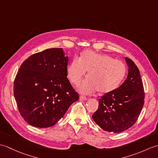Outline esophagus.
<instances>
[{
	"instance_id": "esophagus-1",
	"label": "esophagus",
	"mask_w": 158,
	"mask_h": 158,
	"mask_svg": "<svg viewBox=\"0 0 158 158\" xmlns=\"http://www.w3.org/2000/svg\"><path fill=\"white\" fill-rule=\"evenodd\" d=\"M79 98H80V100H86L87 99H88V98H87L85 96H83V95L80 96Z\"/></svg>"
}]
</instances>
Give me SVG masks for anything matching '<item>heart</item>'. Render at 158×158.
I'll return each instance as SVG.
<instances>
[{"label":"heart","mask_w":158,"mask_h":158,"mask_svg":"<svg viewBox=\"0 0 158 158\" xmlns=\"http://www.w3.org/2000/svg\"><path fill=\"white\" fill-rule=\"evenodd\" d=\"M87 71L88 77L79 86V91L85 94L96 91L107 94L118 88L126 76V68L111 56L88 50L82 53L80 58L74 57L66 68L67 76L76 85Z\"/></svg>","instance_id":"heart-1"}]
</instances>
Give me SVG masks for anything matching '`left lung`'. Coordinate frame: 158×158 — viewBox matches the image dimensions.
Instances as JSON below:
<instances>
[{
    "instance_id": "8db88e82",
    "label": "left lung",
    "mask_w": 158,
    "mask_h": 158,
    "mask_svg": "<svg viewBox=\"0 0 158 158\" xmlns=\"http://www.w3.org/2000/svg\"><path fill=\"white\" fill-rule=\"evenodd\" d=\"M127 78L118 88L99 99L98 109L92 117L97 125L109 132L120 133L136 122L144 105V89L138 67L125 58Z\"/></svg>"
}]
</instances>
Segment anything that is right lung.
Returning <instances> with one entry per match:
<instances>
[{
	"mask_svg": "<svg viewBox=\"0 0 158 158\" xmlns=\"http://www.w3.org/2000/svg\"><path fill=\"white\" fill-rule=\"evenodd\" d=\"M68 62L62 48H52L30 56L20 66L13 91L19 112L30 125L54 126L79 100L66 77Z\"/></svg>",
	"mask_w": 158,
	"mask_h": 158,
	"instance_id": "add662e5",
	"label": "right lung"
}]
</instances>
